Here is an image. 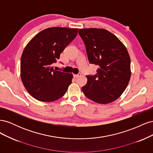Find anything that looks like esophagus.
<instances>
[{
  "instance_id": "esophagus-1",
  "label": "esophagus",
  "mask_w": 153,
  "mask_h": 153,
  "mask_svg": "<svg viewBox=\"0 0 153 153\" xmlns=\"http://www.w3.org/2000/svg\"><path fill=\"white\" fill-rule=\"evenodd\" d=\"M81 75H82V74H81L80 73H79L78 74H77V75H75V74H74L73 76L75 77V78H77V77H78V76H80Z\"/></svg>"
}]
</instances>
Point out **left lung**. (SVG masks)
Instances as JSON below:
<instances>
[{"label": "left lung", "mask_w": 153, "mask_h": 153, "mask_svg": "<svg viewBox=\"0 0 153 153\" xmlns=\"http://www.w3.org/2000/svg\"><path fill=\"white\" fill-rule=\"evenodd\" d=\"M85 44L88 60L99 66L94 75H87L82 89L88 98L106 104L119 98L131 77L130 57L116 36L103 29H82L78 32Z\"/></svg>", "instance_id": "left-lung-1"}]
</instances>
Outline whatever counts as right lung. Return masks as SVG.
Returning a JSON list of instances; mask_svg holds the SVG:
<instances>
[{
    "mask_svg": "<svg viewBox=\"0 0 153 153\" xmlns=\"http://www.w3.org/2000/svg\"><path fill=\"white\" fill-rule=\"evenodd\" d=\"M78 29L52 27L36 34L27 45L20 62L22 81L36 100L51 102L61 98L73 75L53 69L60 54L75 38Z\"/></svg>",
    "mask_w": 153,
    "mask_h": 153,
    "instance_id": "1",
    "label": "right lung"
}]
</instances>
